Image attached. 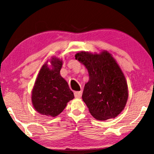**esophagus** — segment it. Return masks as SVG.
Wrapping results in <instances>:
<instances>
[{"instance_id":"esophagus-1","label":"esophagus","mask_w":154,"mask_h":154,"mask_svg":"<svg viewBox=\"0 0 154 154\" xmlns=\"http://www.w3.org/2000/svg\"><path fill=\"white\" fill-rule=\"evenodd\" d=\"M74 96L75 98H81L82 96V91H76L74 92Z\"/></svg>"}]
</instances>
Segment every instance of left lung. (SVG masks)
Returning <instances> with one entry per match:
<instances>
[{
    "mask_svg": "<svg viewBox=\"0 0 154 154\" xmlns=\"http://www.w3.org/2000/svg\"><path fill=\"white\" fill-rule=\"evenodd\" d=\"M75 57L89 73L82 98L90 113L99 121L114 119L125 108L128 98L127 81L116 61L106 50L94 54L81 51Z\"/></svg>",
    "mask_w": 154,
    "mask_h": 154,
    "instance_id": "left-lung-1",
    "label": "left lung"
}]
</instances>
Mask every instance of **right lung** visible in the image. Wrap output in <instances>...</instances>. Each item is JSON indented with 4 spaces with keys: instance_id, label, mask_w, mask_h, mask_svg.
Instances as JSON below:
<instances>
[{
    "instance_id": "obj_1",
    "label": "right lung",
    "mask_w": 154,
    "mask_h": 154,
    "mask_svg": "<svg viewBox=\"0 0 154 154\" xmlns=\"http://www.w3.org/2000/svg\"><path fill=\"white\" fill-rule=\"evenodd\" d=\"M62 64V60L52 57L38 74L31 92V101L35 110L42 115L57 116L74 98L67 82L60 75Z\"/></svg>"
}]
</instances>
